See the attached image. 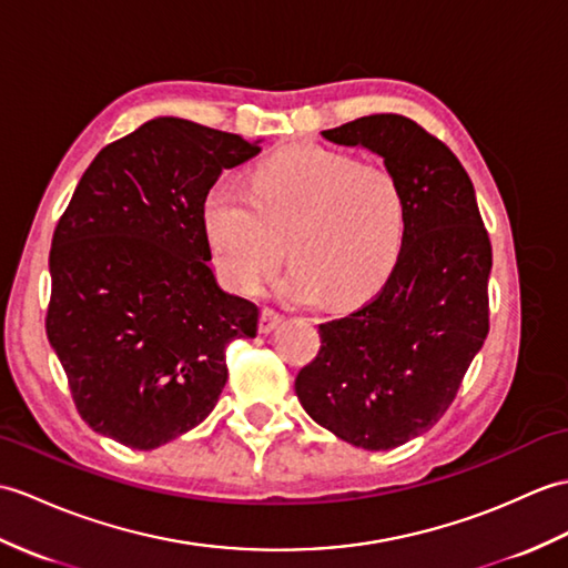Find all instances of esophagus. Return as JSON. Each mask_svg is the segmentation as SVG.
<instances>
[{"label": "esophagus", "mask_w": 568, "mask_h": 568, "mask_svg": "<svg viewBox=\"0 0 568 568\" xmlns=\"http://www.w3.org/2000/svg\"><path fill=\"white\" fill-rule=\"evenodd\" d=\"M283 322V314L273 312V310H263L261 312V320H258V332L261 334H271L275 326H278Z\"/></svg>", "instance_id": "34e87169"}]
</instances>
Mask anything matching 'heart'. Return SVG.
Masks as SVG:
<instances>
[{
    "instance_id": "1",
    "label": "heart",
    "mask_w": 568,
    "mask_h": 568,
    "mask_svg": "<svg viewBox=\"0 0 568 568\" xmlns=\"http://www.w3.org/2000/svg\"><path fill=\"white\" fill-rule=\"evenodd\" d=\"M404 222V195L387 169L316 144L263 162L248 195L215 186L203 205L217 268L240 293H252L278 266L286 242L295 263L281 295L295 305L324 295L348 305L375 293L397 263Z\"/></svg>"
}]
</instances>
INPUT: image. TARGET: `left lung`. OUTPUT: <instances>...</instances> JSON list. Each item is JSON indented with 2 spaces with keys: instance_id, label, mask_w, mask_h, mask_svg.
I'll use <instances>...</instances> for the list:
<instances>
[{
  "instance_id": "1",
  "label": "left lung",
  "mask_w": 568,
  "mask_h": 568,
  "mask_svg": "<svg viewBox=\"0 0 568 568\" xmlns=\"http://www.w3.org/2000/svg\"><path fill=\"white\" fill-rule=\"evenodd\" d=\"M322 138L377 154L399 183L406 222L385 287L320 324L322 348L295 392L336 438L392 450L438 424L489 334V234L465 166L408 118L365 115Z\"/></svg>"
}]
</instances>
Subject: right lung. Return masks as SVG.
I'll list each match as a JSON object with an SVG mask.
<instances>
[{"instance_id":"obj_1","label":"right lung","mask_w":568,"mask_h":568,"mask_svg":"<svg viewBox=\"0 0 568 568\" xmlns=\"http://www.w3.org/2000/svg\"><path fill=\"white\" fill-rule=\"evenodd\" d=\"M261 142L152 118L74 189L52 234L45 332L79 414L105 438L154 450L195 428L227 382L224 348L256 336L258 307L210 266L203 205Z\"/></svg>"}]
</instances>
